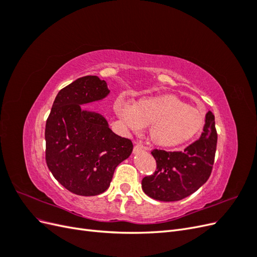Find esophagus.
Here are the masks:
<instances>
[{"mask_svg": "<svg viewBox=\"0 0 257 257\" xmlns=\"http://www.w3.org/2000/svg\"><path fill=\"white\" fill-rule=\"evenodd\" d=\"M144 150H146V148H145L141 143H137V144L135 145V147H134V153H135V154L139 153L141 151H144Z\"/></svg>", "mask_w": 257, "mask_h": 257, "instance_id": "1", "label": "esophagus"}]
</instances>
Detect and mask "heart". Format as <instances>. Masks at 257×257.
Segmentation results:
<instances>
[{
  "instance_id": "obj_1",
  "label": "heart",
  "mask_w": 257,
  "mask_h": 257,
  "mask_svg": "<svg viewBox=\"0 0 257 257\" xmlns=\"http://www.w3.org/2000/svg\"><path fill=\"white\" fill-rule=\"evenodd\" d=\"M113 109L127 128L141 131L148 126L149 141L162 148L189 143L203 130L206 120L201 108L188 105L173 94L144 96L132 105L118 98Z\"/></svg>"
}]
</instances>
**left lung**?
<instances>
[{"instance_id":"left-lung-1","label":"left lung","mask_w":257,"mask_h":257,"mask_svg":"<svg viewBox=\"0 0 257 257\" xmlns=\"http://www.w3.org/2000/svg\"><path fill=\"white\" fill-rule=\"evenodd\" d=\"M216 141L214 114L209 110L199 139L184 151H152L158 167L154 175L143 179V191L161 201H177L190 196L211 174Z\"/></svg>"}]
</instances>
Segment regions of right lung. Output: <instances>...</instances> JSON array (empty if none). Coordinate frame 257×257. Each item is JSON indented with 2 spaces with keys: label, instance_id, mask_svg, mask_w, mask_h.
<instances>
[{
  "label": "right lung",
  "instance_id": "1",
  "mask_svg": "<svg viewBox=\"0 0 257 257\" xmlns=\"http://www.w3.org/2000/svg\"><path fill=\"white\" fill-rule=\"evenodd\" d=\"M109 93L97 76L81 77L58 93L46 122V163L56 180L76 195L105 192L115 167L133 151L130 139L114 134L103 114L82 106Z\"/></svg>",
  "mask_w": 257,
  "mask_h": 257
}]
</instances>
